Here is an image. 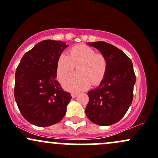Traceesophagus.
<instances>
[{"label":"esophagus","instance_id":"obj_1","mask_svg":"<svg viewBox=\"0 0 158 158\" xmlns=\"http://www.w3.org/2000/svg\"><path fill=\"white\" fill-rule=\"evenodd\" d=\"M71 95H72V98H75V97L77 95V93H74V92H73V93H72V94H71Z\"/></svg>","mask_w":158,"mask_h":158}]
</instances>
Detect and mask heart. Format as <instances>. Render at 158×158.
I'll use <instances>...</instances> for the list:
<instances>
[{
	"label": "heart",
	"instance_id": "obj_1",
	"mask_svg": "<svg viewBox=\"0 0 158 158\" xmlns=\"http://www.w3.org/2000/svg\"><path fill=\"white\" fill-rule=\"evenodd\" d=\"M107 60L102 53H96L93 48L78 45L71 48L68 56L61 54L56 62V74L60 81L70 74L76 66L77 72L68 76L63 81L68 90H81L89 85H97L102 81L107 69Z\"/></svg>",
	"mask_w": 158,
	"mask_h": 158
}]
</instances>
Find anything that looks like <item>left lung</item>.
<instances>
[{"label":"left lung","mask_w":158,"mask_h":158,"mask_svg":"<svg viewBox=\"0 0 158 158\" xmlns=\"http://www.w3.org/2000/svg\"><path fill=\"white\" fill-rule=\"evenodd\" d=\"M106 56L107 69L95 89L88 92L86 115L93 123L107 126L119 121L130 107L136 76L131 60L123 51L105 42H88Z\"/></svg>","instance_id":"obj_1"}]
</instances>
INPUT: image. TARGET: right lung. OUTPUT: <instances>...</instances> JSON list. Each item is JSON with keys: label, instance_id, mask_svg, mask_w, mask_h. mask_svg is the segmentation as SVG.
I'll use <instances>...</instances> for the list:
<instances>
[{"label": "right lung", "instance_id": "obj_1", "mask_svg": "<svg viewBox=\"0 0 158 158\" xmlns=\"http://www.w3.org/2000/svg\"><path fill=\"white\" fill-rule=\"evenodd\" d=\"M62 41L43 40L24 54L15 72L14 95L27 122L48 127L60 122L70 102L56 77L58 57L68 47Z\"/></svg>", "mask_w": 158, "mask_h": 158}]
</instances>
